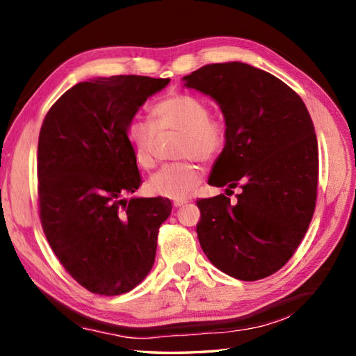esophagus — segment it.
Here are the masks:
<instances>
[{"instance_id": "esophagus-1", "label": "esophagus", "mask_w": 356, "mask_h": 356, "mask_svg": "<svg viewBox=\"0 0 356 356\" xmlns=\"http://www.w3.org/2000/svg\"><path fill=\"white\" fill-rule=\"evenodd\" d=\"M185 203H188V200H186V199H182V200H174L172 205L176 207V208H179V207H184Z\"/></svg>"}]
</instances>
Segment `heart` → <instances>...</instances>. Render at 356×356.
<instances>
[{
	"label": "heart",
	"mask_w": 356,
	"mask_h": 356,
	"mask_svg": "<svg viewBox=\"0 0 356 356\" xmlns=\"http://www.w3.org/2000/svg\"><path fill=\"white\" fill-rule=\"evenodd\" d=\"M153 125L131 119L125 127V139L133 151L134 162L143 170L156 165L159 134L180 136L176 156L188 161L166 165L148 180V191L161 197L182 200L202 180V168L193 162H211L228 143V125L225 119L211 116L208 105L188 93L172 92L161 97L149 110Z\"/></svg>",
	"instance_id": "b5f03b06"
}]
</instances>
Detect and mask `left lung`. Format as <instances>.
<instances>
[{
	"instance_id": "8db88e82",
	"label": "left lung",
	"mask_w": 356,
	"mask_h": 356,
	"mask_svg": "<svg viewBox=\"0 0 356 356\" xmlns=\"http://www.w3.org/2000/svg\"><path fill=\"white\" fill-rule=\"evenodd\" d=\"M185 86L220 105L228 143L209 185L240 188L199 199L197 237L225 274L255 282L289 261L312 220L318 188V143L301 97L283 81L245 63L208 64Z\"/></svg>"
}]
</instances>
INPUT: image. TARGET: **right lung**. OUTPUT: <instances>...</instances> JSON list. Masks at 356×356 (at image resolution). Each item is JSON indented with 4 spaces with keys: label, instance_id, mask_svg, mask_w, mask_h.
Wrapping results in <instances>:
<instances>
[{
    "label": "right lung",
    "instance_id": "1",
    "mask_svg": "<svg viewBox=\"0 0 356 356\" xmlns=\"http://www.w3.org/2000/svg\"><path fill=\"white\" fill-rule=\"evenodd\" d=\"M170 78L119 74L79 82L51 105L38 140V203L64 269L99 295H120L153 268L163 197L120 199L142 179L125 127Z\"/></svg>",
    "mask_w": 356,
    "mask_h": 356
}]
</instances>
